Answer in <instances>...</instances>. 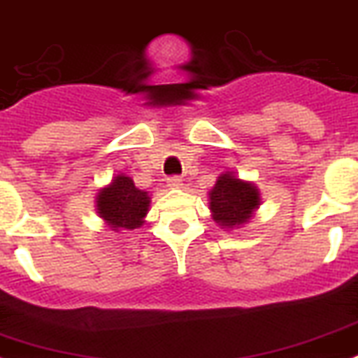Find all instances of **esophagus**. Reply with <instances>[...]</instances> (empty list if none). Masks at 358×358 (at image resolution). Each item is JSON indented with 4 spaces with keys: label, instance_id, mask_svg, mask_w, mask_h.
<instances>
[{
    "label": "esophagus",
    "instance_id": "esophagus-1",
    "mask_svg": "<svg viewBox=\"0 0 358 358\" xmlns=\"http://www.w3.org/2000/svg\"><path fill=\"white\" fill-rule=\"evenodd\" d=\"M168 186L172 188V190H179V188H182V179L181 177H170L168 179Z\"/></svg>",
    "mask_w": 358,
    "mask_h": 358
}]
</instances>
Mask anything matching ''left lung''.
<instances>
[{"label":"left lung","mask_w":358,"mask_h":358,"mask_svg":"<svg viewBox=\"0 0 358 358\" xmlns=\"http://www.w3.org/2000/svg\"><path fill=\"white\" fill-rule=\"evenodd\" d=\"M210 212L221 228L234 230L250 222L261 204V192L253 182L243 181L234 172L217 177L208 194Z\"/></svg>","instance_id":"8db88e82"}]
</instances>
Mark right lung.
I'll use <instances>...</instances> for the list:
<instances>
[{
  "mask_svg": "<svg viewBox=\"0 0 358 358\" xmlns=\"http://www.w3.org/2000/svg\"><path fill=\"white\" fill-rule=\"evenodd\" d=\"M148 208V192L139 190L132 179L124 173H117L110 185L103 186L97 192V213L114 231L141 228L145 224Z\"/></svg>",
  "mask_w": 358,
  "mask_h": 358,
  "instance_id": "right-lung-1",
  "label": "right lung"
}]
</instances>
